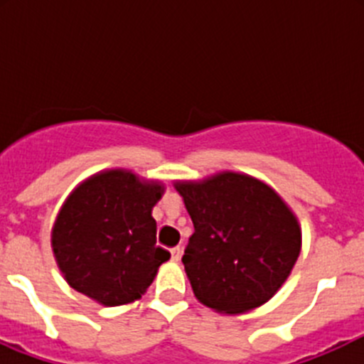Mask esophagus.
Instances as JSON below:
<instances>
[{"label": "esophagus", "instance_id": "1", "mask_svg": "<svg viewBox=\"0 0 364 364\" xmlns=\"http://www.w3.org/2000/svg\"><path fill=\"white\" fill-rule=\"evenodd\" d=\"M181 255H183V248L181 247H174L171 250V259L174 260V262H178V260L181 259Z\"/></svg>", "mask_w": 364, "mask_h": 364}]
</instances>
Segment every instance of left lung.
I'll return each mask as SVG.
<instances>
[{
  "mask_svg": "<svg viewBox=\"0 0 364 364\" xmlns=\"http://www.w3.org/2000/svg\"><path fill=\"white\" fill-rule=\"evenodd\" d=\"M174 186L196 229L181 260L197 299L223 314L269 301L299 257L294 213L273 188L237 172Z\"/></svg>",
  "mask_w": 364,
  "mask_h": 364,
  "instance_id": "left-lung-1",
  "label": "left lung"
}]
</instances>
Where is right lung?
<instances>
[{"instance_id": "1", "label": "right lung", "mask_w": 364, "mask_h": 364, "mask_svg": "<svg viewBox=\"0 0 364 364\" xmlns=\"http://www.w3.org/2000/svg\"><path fill=\"white\" fill-rule=\"evenodd\" d=\"M160 183L114 168L77 186L53 229V252L70 287L117 306L139 299L171 253L156 247L151 209Z\"/></svg>"}]
</instances>
